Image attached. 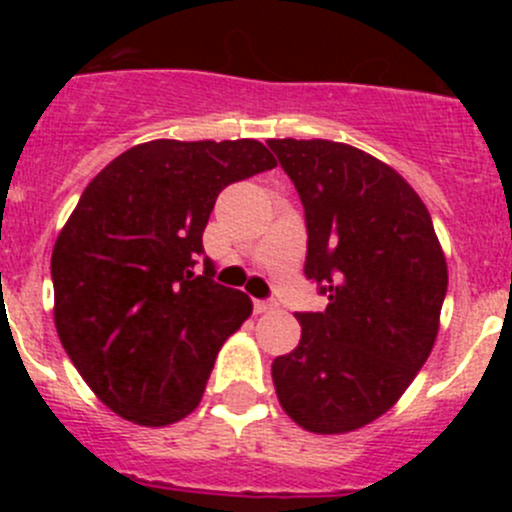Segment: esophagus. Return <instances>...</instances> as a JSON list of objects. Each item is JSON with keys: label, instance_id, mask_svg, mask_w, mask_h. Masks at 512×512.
<instances>
[{"label": "esophagus", "instance_id": "1", "mask_svg": "<svg viewBox=\"0 0 512 512\" xmlns=\"http://www.w3.org/2000/svg\"><path fill=\"white\" fill-rule=\"evenodd\" d=\"M252 307H255L257 314H265V312H272V309H275V304L265 302V299H255V304H252Z\"/></svg>", "mask_w": 512, "mask_h": 512}]
</instances>
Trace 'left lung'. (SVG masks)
Listing matches in <instances>:
<instances>
[{
    "label": "left lung",
    "mask_w": 512,
    "mask_h": 512,
    "mask_svg": "<svg viewBox=\"0 0 512 512\" xmlns=\"http://www.w3.org/2000/svg\"><path fill=\"white\" fill-rule=\"evenodd\" d=\"M307 220L304 275L327 294L299 312L302 339L272 361L285 414L322 436L391 409L438 334L448 267L418 193L379 158L347 143L272 138Z\"/></svg>",
    "instance_id": "1"
}]
</instances>
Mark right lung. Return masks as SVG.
<instances>
[{
    "instance_id": "add662e5",
    "label": "right lung",
    "mask_w": 512,
    "mask_h": 512,
    "mask_svg": "<svg viewBox=\"0 0 512 512\" xmlns=\"http://www.w3.org/2000/svg\"><path fill=\"white\" fill-rule=\"evenodd\" d=\"M252 138L148 141L86 185L51 252L54 322L91 391L138 426L195 411L215 356L252 314L240 289L195 272L220 190L272 170Z\"/></svg>"
}]
</instances>
